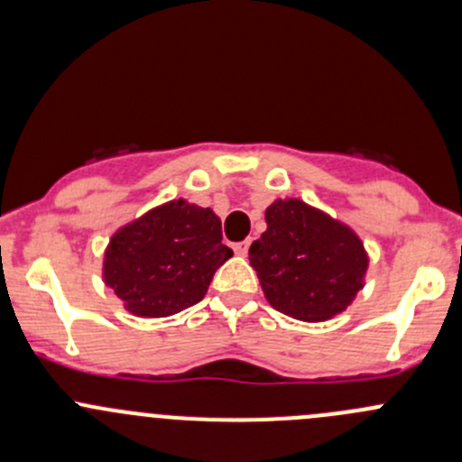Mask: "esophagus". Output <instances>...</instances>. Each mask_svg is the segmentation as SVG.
Segmentation results:
<instances>
[{
	"label": "esophagus",
	"mask_w": 462,
	"mask_h": 462,
	"mask_svg": "<svg viewBox=\"0 0 462 462\" xmlns=\"http://www.w3.org/2000/svg\"><path fill=\"white\" fill-rule=\"evenodd\" d=\"M248 248H250V241H241V244H232V250H235V254H239V257H245V254H248Z\"/></svg>",
	"instance_id": "1"
}]
</instances>
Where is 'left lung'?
<instances>
[{
  "instance_id": "left-lung-1",
  "label": "left lung",
  "mask_w": 462,
  "mask_h": 462,
  "mask_svg": "<svg viewBox=\"0 0 462 462\" xmlns=\"http://www.w3.org/2000/svg\"><path fill=\"white\" fill-rule=\"evenodd\" d=\"M265 223L248 254L268 304L301 321H326L346 310L369 268L360 236L300 199L270 203Z\"/></svg>"
}]
</instances>
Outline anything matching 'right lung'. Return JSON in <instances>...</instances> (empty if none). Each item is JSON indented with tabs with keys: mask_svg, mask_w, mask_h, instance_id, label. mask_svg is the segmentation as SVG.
Listing matches in <instances>:
<instances>
[{
	"mask_svg": "<svg viewBox=\"0 0 462 462\" xmlns=\"http://www.w3.org/2000/svg\"><path fill=\"white\" fill-rule=\"evenodd\" d=\"M221 239L212 209L174 199L114 232L102 279L136 318H170L199 304L232 257Z\"/></svg>",
	"mask_w": 462,
	"mask_h": 462,
	"instance_id": "add662e5",
	"label": "right lung"
}]
</instances>
